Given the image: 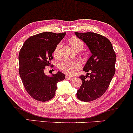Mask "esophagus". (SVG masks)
<instances>
[{
    "mask_svg": "<svg viewBox=\"0 0 133 133\" xmlns=\"http://www.w3.org/2000/svg\"><path fill=\"white\" fill-rule=\"evenodd\" d=\"M66 78L67 79H69V80H72L73 78H74V76H70V75H66Z\"/></svg>",
    "mask_w": 133,
    "mask_h": 133,
    "instance_id": "1",
    "label": "esophagus"
}]
</instances>
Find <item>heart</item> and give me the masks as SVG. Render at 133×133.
<instances>
[{
  "mask_svg": "<svg viewBox=\"0 0 133 133\" xmlns=\"http://www.w3.org/2000/svg\"><path fill=\"white\" fill-rule=\"evenodd\" d=\"M68 43L70 45L77 51H79L84 48L83 41L77 37H74L68 40ZM62 47V44L59 43L56 46L53 51V56L55 58L58 59L60 57L61 48ZM82 65L80 61H63L59 64V69L61 72L68 75H73L75 74L78 70L81 68Z\"/></svg>",
  "mask_w": 133,
  "mask_h": 133,
  "instance_id": "obj_1",
  "label": "heart"
}]
</instances>
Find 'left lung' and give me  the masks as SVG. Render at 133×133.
<instances>
[{"instance_id":"1","label":"left lung","mask_w":133,"mask_h":133,"mask_svg":"<svg viewBox=\"0 0 133 133\" xmlns=\"http://www.w3.org/2000/svg\"><path fill=\"white\" fill-rule=\"evenodd\" d=\"M75 34L87 44L92 53L84 68L88 75L79 77L82 85L77 97L85 102L95 100L109 87L115 73L116 55L112 43L105 36L94 32Z\"/></svg>"}]
</instances>
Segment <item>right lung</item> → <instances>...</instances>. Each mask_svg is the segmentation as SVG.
<instances>
[{"label":"right lung","instance_id":"1","mask_svg":"<svg viewBox=\"0 0 133 133\" xmlns=\"http://www.w3.org/2000/svg\"><path fill=\"white\" fill-rule=\"evenodd\" d=\"M66 33L43 32L30 37L19 53V74L25 89L34 99L47 101L55 96L57 83L65 75L58 72L45 75V66L51 65L52 54Z\"/></svg>","mask_w":133,"mask_h":133}]
</instances>
